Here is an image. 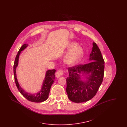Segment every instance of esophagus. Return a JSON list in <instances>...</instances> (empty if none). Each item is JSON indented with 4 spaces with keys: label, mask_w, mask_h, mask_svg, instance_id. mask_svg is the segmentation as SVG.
I'll return each instance as SVG.
<instances>
[{
    "label": "esophagus",
    "mask_w": 127,
    "mask_h": 127,
    "mask_svg": "<svg viewBox=\"0 0 127 127\" xmlns=\"http://www.w3.org/2000/svg\"><path fill=\"white\" fill-rule=\"evenodd\" d=\"M63 74V72L61 70H59L56 73V76L57 78H60Z\"/></svg>",
    "instance_id": "esophagus-1"
}]
</instances>
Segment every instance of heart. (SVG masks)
Returning a JSON list of instances; mask_svg holds the SVG:
<instances>
[{
	"label": "heart",
	"instance_id": "b5f03b06",
	"mask_svg": "<svg viewBox=\"0 0 127 127\" xmlns=\"http://www.w3.org/2000/svg\"><path fill=\"white\" fill-rule=\"evenodd\" d=\"M78 44V43L76 42H71L68 45L67 49L69 51L64 58V61L67 64L75 65L79 63L83 58L84 50Z\"/></svg>",
	"mask_w": 127,
	"mask_h": 127
}]
</instances>
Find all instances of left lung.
<instances>
[{"instance_id": "8db88e82", "label": "left lung", "mask_w": 127, "mask_h": 127, "mask_svg": "<svg viewBox=\"0 0 127 127\" xmlns=\"http://www.w3.org/2000/svg\"><path fill=\"white\" fill-rule=\"evenodd\" d=\"M92 44L89 60L92 61L68 68L66 91L69 99L74 102L90 100L95 96L102 82L104 61L96 43Z\"/></svg>"}]
</instances>
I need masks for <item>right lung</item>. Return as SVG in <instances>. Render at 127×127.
<instances>
[{"instance_id":"1","label":"right lung","mask_w":127,"mask_h":127,"mask_svg":"<svg viewBox=\"0 0 127 127\" xmlns=\"http://www.w3.org/2000/svg\"><path fill=\"white\" fill-rule=\"evenodd\" d=\"M29 45L27 44H25L22 45V46L19 49L18 53L16 56L13 66L15 81L18 91L26 98L31 102H41L46 100L48 98L51 87L54 82L55 78V73L56 70L55 69H51L48 70L46 71L45 78L43 81L41 88L40 91H38L37 92L35 93H30L24 90L18 83L16 74V68L18 66L19 57L20 53H21V51L24 50Z\"/></svg>"}]
</instances>
